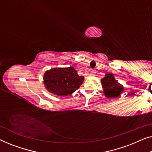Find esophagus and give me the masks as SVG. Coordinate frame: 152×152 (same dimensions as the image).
<instances>
[{
    "label": "esophagus",
    "mask_w": 152,
    "mask_h": 152,
    "mask_svg": "<svg viewBox=\"0 0 152 152\" xmlns=\"http://www.w3.org/2000/svg\"><path fill=\"white\" fill-rule=\"evenodd\" d=\"M91 75H94V73H93V72H91Z\"/></svg>",
    "instance_id": "obj_1"
}]
</instances>
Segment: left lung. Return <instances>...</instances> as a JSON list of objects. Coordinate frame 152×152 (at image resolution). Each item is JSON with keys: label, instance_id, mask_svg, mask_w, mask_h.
<instances>
[{"label": "left lung", "instance_id": "1", "mask_svg": "<svg viewBox=\"0 0 152 152\" xmlns=\"http://www.w3.org/2000/svg\"><path fill=\"white\" fill-rule=\"evenodd\" d=\"M101 83L104 95L107 98L118 97L123 91V86L115 80L111 73L106 74L104 77L101 80Z\"/></svg>", "mask_w": 152, "mask_h": 152}]
</instances>
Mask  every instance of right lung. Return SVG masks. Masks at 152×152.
Segmentation results:
<instances>
[{
    "label": "right lung",
    "instance_id": "right-lung-1",
    "mask_svg": "<svg viewBox=\"0 0 152 152\" xmlns=\"http://www.w3.org/2000/svg\"><path fill=\"white\" fill-rule=\"evenodd\" d=\"M84 77L79 76L77 70L68 68H54L47 70L43 75V83L49 92L59 96L72 94L80 88Z\"/></svg>",
    "mask_w": 152,
    "mask_h": 152
}]
</instances>
